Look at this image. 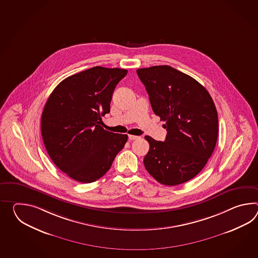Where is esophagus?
Masks as SVG:
<instances>
[{
  "label": "esophagus",
  "mask_w": 258,
  "mask_h": 258,
  "mask_svg": "<svg viewBox=\"0 0 258 258\" xmlns=\"http://www.w3.org/2000/svg\"><path fill=\"white\" fill-rule=\"evenodd\" d=\"M128 139L131 141H136L138 139H140V137L139 136H135V135H128Z\"/></svg>",
  "instance_id": "obj_1"
}]
</instances>
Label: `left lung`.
<instances>
[{
  "mask_svg": "<svg viewBox=\"0 0 258 258\" xmlns=\"http://www.w3.org/2000/svg\"><path fill=\"white\" fill-rule=\"evenodd\" d=\"M137 74L167 132L165 142L144 137L150 144L144 166L159 183H184L200 173L216 147L218 118L212 97L197 80L169 66L138 69Z\"/></svg>",
  "mask_w": 258,
  "mask_h": 258,
  "instance_id": "1",
  "label": "left lung"
}]
</instances>
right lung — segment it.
<instances>
[{"instance_id":"right-lung-1","label":"right lung","mask_w":258,"mask_h":258,"mask_svg":"<svg viewBox=\"0 0 258 258\" xmlns=\"http://www.w3.org/2000/svg\"><path fill=\"white\" fill-rule=\"evenodd\" d=\"M127 73L94 67L64 79L52 91L41 115V136L54 165L69 177L91 183L108 171L127 141L104 131L115 86Z\"/></svg>"}]
</instances>
